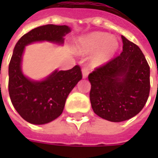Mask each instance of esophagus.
Instances as JSON below:
<instances>
[{
    "instance_id": "esophagus-1",
    "label": "esophagus",
    "mask_w": 158,
    "mask_h": 158,
    "mask_svg": "<svg viewBox=\"0 0 158 158\" xmlns=\"http://www.w3.org/2000/svg\"><path fill=\"white\" fill-rule=\"evenodd\" d=\"M88 74H89V71H88V69H85V68H84V69H82L83 79H86V78L88 77Z\"/></svg>"
}]
</instances>
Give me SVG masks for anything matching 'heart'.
<instances>
[{
	"mask_svg": "<svg viewBox=\"0 0 158 158\" xmlns=\"http://www.w3.org/2000/svg\"><path fill=\"white\" fill-rule=\"evenodd\" d=\"M119 42L115 36L107 33L92 32L80 37L77 43L76 51L80 55L94 53L89 58V66L97 69L110 62L118 51Z\"/></svg>",
	"mask_w": 158,
	"mask_h": 158,
	"instance_id": "heart-1",
	"label": "heart"
}]
</instances>
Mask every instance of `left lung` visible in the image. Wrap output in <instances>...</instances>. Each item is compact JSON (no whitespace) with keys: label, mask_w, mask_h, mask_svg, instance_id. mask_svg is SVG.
Here are the masks:
<instances>
[{"label":"left lung","mask_w":158,"mask_h":158,"mask_svg":"<svg viewBox=\"0 0 158 158\" xmlns=\"http://www.w3.org/2000/svg\"><path fill=\"white\" fill-rule=\"evenodd\" d=\"M122 53L89 73V100L94 113L111 122L137 115L150 93V67L138 45L124 36Z\"/></svg>","instance_id":"8db88e82"}]
</instances>
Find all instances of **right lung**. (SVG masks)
Segmentation results:
<instances>
[{"mask_svg":"<svg viewBox=\"0 0 158 158\" xmlns=\"http://www.w3.org/2000/svg\"><path fill=\"white\" fill-rule=\"evenodd\" d=\"M70 31L67 25L40 26L23 35L14 47L8 69L9 96L16 111L30 123L45 124L57 118L69 93L82 79V73L76 65L66 71L56 69L42 80L29 79L22 71L25 46L42 41L62 45L63 37Z\"/></svg>","mask_w":158,"mask_h":158,"instance_id":"obj_1","label":"right lung"}]
</instances>
